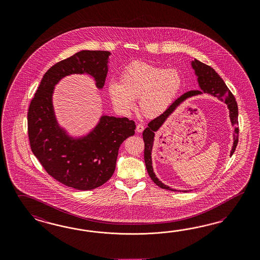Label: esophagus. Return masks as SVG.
<instances>
[{
	"mask_svg": "<svg viewBox=\"0 0 260 260\" xmlns=\"http://www.w3.org/2000/svg\"><path fill=\"white\" fill-rule=\"evenodd\" d=\"M144 130V126H143V124H141V123H139V124H137V128H136V131L138 132V133H141L142 131Z\"/></svg>",
	"mask_w": 260,
	"mask_h": 260,
	"instance_id": "esophagus-1",
	"label": "esophagus"
}]
</instances>
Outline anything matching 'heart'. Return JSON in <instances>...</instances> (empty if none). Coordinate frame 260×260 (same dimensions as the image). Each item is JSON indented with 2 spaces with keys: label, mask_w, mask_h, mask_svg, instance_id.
Returning <instances> with one entry per match:
<instances>
[{
  "label": "heart",
  "mask_w": 260,
  "mask_h": 260,
  "mask_svg": "<svg viewBox=\"0 0 260 260\" xmlns=\"http://www.w3.org/2000/svg\"><path fill=\"white\" fill-rule=\"evenodd\" d=\"M182 83V77L177 69L136 60L122 69L120 82H108L107 90L112 104L122 111L131 110L135 99L140 98V110L152 119L167 111Z\"/></svg>",
  "instance_id": "heart-1"
}]
</instances>
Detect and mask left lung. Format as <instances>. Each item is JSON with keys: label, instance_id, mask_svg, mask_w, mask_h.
Here are the masks:
<instances>
[{"label": "left lung", "instance_id": "1", "mask_svg": "<svg viewBox=\"0 0 260 260\" xmlns=\"http://www.w3.org/2000/svg\"><path fill=\"white\" fill-rule=\"evenodd\" d=\"M196 74L199 77L198 81L200 83L201 90H192L188 91L184 93L182 96H179L177 99L173 104H171L170 107L167 109V111L164 112L162 115L156 117V119H152L148 123V127L145 128V130L142 133L143 137V141H144V161L146 165V169L148 172L149 176L151 179L156 183V185L162 189L170 190V191H176L174 189H171L170 187L164 185L161 181H159L153 172V167H152V159H151V152H152V146L154 142V137H155V132L159 129V127L162 125L165 119L169 117L172 112L175 110V108L180 104L182 101H184L188 96H193L201 94L202 92L211 94L213 96H216L220 99L221 101H224L225 104L228 105L229 111H230V119L232 121V124L236 126L235 129V134H234V145L231 151V156L234 154L235 150L237 148L238 142V107L237 101L235 99L234 95L232 94L227 85L220 76L217 74L214 70V68L209 67L207 64L201 62L198 59H194L192 62ZM187 192V191H184Z\"/></svg>", "mask_w": 260, "mask_h": 260}]
</instances>
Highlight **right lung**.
Listing matches in <instances>:
<instances>
[{
	"instance_id": "1",
	"label": "right lung",
	"mask_w": 260,
	"mask_h": 260,
	"mask_svg": "<svg viewBox=\"0 0 260 260\" xmlns=\"http://www.w3.org/2000/svg\"><path fill=\"white\" fill-rule=\"evenodd\" d=\"M108 51L82 50L47 70L31 100L27 113L30 148L48 175L77 190L98 188L111 178L120 144L135 134L127 118L104 116L96 129L74 141L60 130L54 117L52 93L61 78L84 72L94 76L102 88L107 75Z\"/></svg>"
}]
</instances>
